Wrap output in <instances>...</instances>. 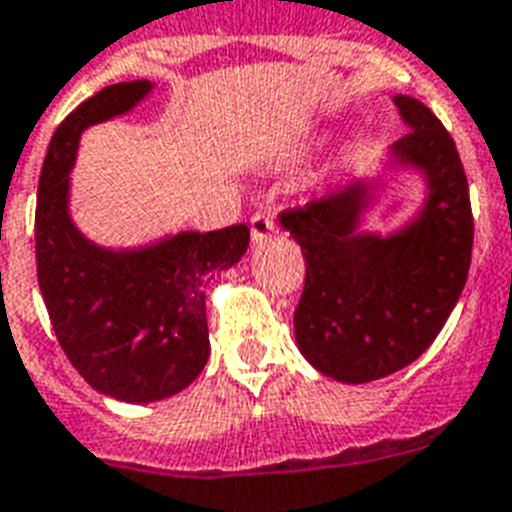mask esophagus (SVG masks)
I'll return each instance as SVG.
<instances>
[{
    "instance_id": "obj_1",
    "label": "esophagus",
    "mask_w": 512,
    "mask_h": 512,
    "mask_svg": "<svg viewBox=\"0 0 512 512\" xmlns=\"http://www.w3.org/2000/svg\"><path fill=\"white\" fill-rule=\"evenodd\" d=\"M277 232L275 219L269 216V213H253L251 216V240L256 245H261L267 237H272Z\"/></svg>"
}]
</instances>
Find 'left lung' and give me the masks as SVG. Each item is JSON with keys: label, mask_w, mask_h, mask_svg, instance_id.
I'll return each mask as SVG.
<instances>
[{"label": "left lung", "mask_w": 512, "mask_h": 512, "mask_svg": "<svg viewBox=\"0 0 512 512\" xmlns=\"http://www.w3.org/2000/svg\"><path fill=\"white\" fill-rule=\"evenodd\" d=\"M408 133L390 165L422 173V211L390 235L360 229L376 181L350 184L280 213L304 253L307 277L293 312L296 344L320 374L366 384L422 355L441 334L465 288L473 211L454 138L422 101L395 95Z\"/></svg>", "instance_id": "obj_1"}]
</instances>
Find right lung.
<instances>
[{
    "label": "right lung",
    "instance_id": "right-lung-1",
    "mask_svg": "<svg viewBox=\"0 0 512 512\" xmlns=\"http://www.w3.org/2000/svg\"><path fill=\"white\" fill-rule=\"evenodd\" d=\"M149 79L120 82L58 125L39 173L37 277L58 344L93 390L125 403L176 395L208 363L205 280L248 251L245 224L178 232L144 248H101L71 221L69 173L82 130L130 112Z\"/></svg>",
    "mask_w": 512,
    "mask_h": 512
}]
</instances>
